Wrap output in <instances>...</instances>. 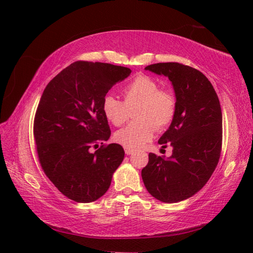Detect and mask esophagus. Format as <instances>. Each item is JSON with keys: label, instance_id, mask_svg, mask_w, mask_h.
Returning a JSON list of instances; mask_svg holds the SVG:
<instances>
[{"label": "esophagus", "instance_id": "obj_1", "mask_svg": "<svg viewBox=\"0 0 253 253\" xmlns=\"http://www.w3.org/2000/svg\"><path fill=\"white\" fill-rule=\"evenodd\" d=\"M125 153L127 154V155H131V154L134 153V149L128 148V147H125Z\"/></svg>", "mask_w": 253, "mask_h": 253}]
</instances>
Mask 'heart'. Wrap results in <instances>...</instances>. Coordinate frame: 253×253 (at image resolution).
<instances>
[{
  "label": "heart",
  "mask_w": 253,
  "mask_h": 253,
  "mask_svg": "<svg viewBox=\"0 0 253 253\" xmlns=\"http://www.w3.org/2000/svg\"><path fill=\"white\" fill-rule=\"evenodd\" d=\"M124 102L113 95L105 96L102 113L107 121L121 126L134 109L136 121L128 124L115 134V139L128 148H138L153 138L155 127L164 129L172 123L176 113V98L169 90L160 89L155 79L140 75L128 83L123 89Z\"/></svg>",
  "instance_id": "heart-1"
}]
</instances>
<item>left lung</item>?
Wrapping results in <instances>:
<instances>
[{
    "instance_id": "left-lung-1",
    "label": "left lung",
    "mask_w": 253,
    "mask_h": 253,
    "mask_svg": "<svg viewBox=\"0 0 253 253\" xmlns=\"http://www.w3.org/2000/svg\"><path fill=\"white\" fill-rule=\"evenodd\" d=\"M145 70L169 79L176 113L158 139L172 146L169 157L149 153L142 178L148 193L164 203L186 200L202 188L215 169L222 145V111L212 84L202 72L177 62L155 63Z\"/></svg>"
}]
</instances>
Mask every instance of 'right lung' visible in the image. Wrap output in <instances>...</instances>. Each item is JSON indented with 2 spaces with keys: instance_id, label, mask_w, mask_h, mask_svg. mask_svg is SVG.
Instances as JSON below:
<instances>
[{
  "instance_id": "1",
  "label": "right lung",
  "mask_w": 253,
  "mask_h": 253,
  "mask_svg": "<svg viewBox=\"0 0 253 253\" xmlns=\"http://www.w3.org/2000/svg\"><path fill=\"white\" fill-rule=\"evenodd\" d=\"M129 68L77 61L46 85L34 118V139L42 169L63 195L79 203L101 198L125 156L118 144L91 147L109 139L102 100Z\"/></svg>"
}]
</instances>
